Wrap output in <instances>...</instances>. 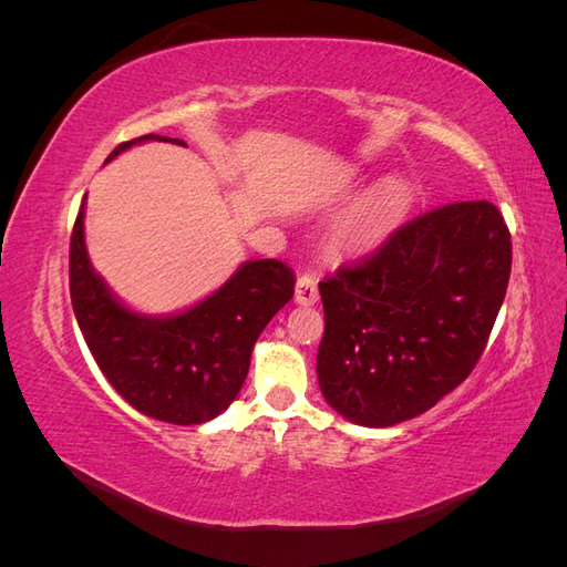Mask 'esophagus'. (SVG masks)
Segmentation results:
<instances>
[{"mask_svg":"<svg viewBox=\"0 0 567 567\" xmlns=\"http://www.w3.org/2000/svg\"><path fill=\"white\" fill-rule=\"evenodd\" d=\"M319 300V288H317V279L310 277V274H302L296 284V302L302 307H312Z\"/></svg>","mask_w":567,"mask_h":567,"instance_id":"34e87169","label":"esophagus"}]
</instances>
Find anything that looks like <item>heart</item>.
Instances as JSON below:
<instances>
[{
    "instance_id": "b5f03b06",
    "label": "heart",
    "mask_w": 567,
    "mask_h": 567,
    "mask_svg": "<svg viewBox=\"0 0 567 567\" xmlns=\"http://www.w3.org/2000/svg\"><path fill=\"white\" fill-rule=\"evenodd\" d=\"M409 205H411V192L406 184L390 182L381 186L369 203L364 236L375 238L385 234L394 221L402 219V215L409 210Z\"/></svg>"
}]
</instances>
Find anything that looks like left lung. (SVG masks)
Here are the masks:
<instances>
[{
  "instance_id": "1",
  "label": "left lung",
  "mask_w": 567,
  "mask_h": 567,
  "mask_svg": "<svg viewBox=\"0 0 567 567\" xmlns=\"http://www.w3.org/2000/svg\"><path fill=\"white\" fill-rule=\"evenodd\" d=\"M511 277V234L489 200L450 203L392 231L364 262L319 281L323 400L388 427L468 379Z\"/></svg>"
}]
</instances>
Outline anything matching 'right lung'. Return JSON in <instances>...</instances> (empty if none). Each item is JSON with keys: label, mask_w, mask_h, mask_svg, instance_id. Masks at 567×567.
I'll return each mask as SVG.
<instances>
[{"label": "right lung", "mask_w": 567, "mask_h": 567, "mask_svg": "<svg viewBox=\"0 0 567 567\" xmlns=\"http://www.w3.org/2000/svg\"><path fill=\"white\" fill-rule=\"evenodd\" d=\"M144 142L186 146L182 140L146 134L120 144L106 163ZM84 200L71 236V300L99 369L144 416L175 425L219 416L246 381L255 340L293 298V269L279 260H250L184 312H134L113 296L90 262Z\"/></svg>", "instance_id": "add662e5"}]
</instances>
